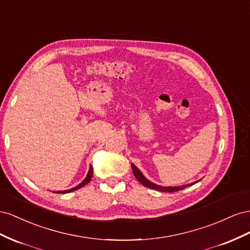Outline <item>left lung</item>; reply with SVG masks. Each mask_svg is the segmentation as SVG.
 Wrapping results in <instances>:
<instances>
[{"instance_id": "left-lung-1", "label": "left lung", "mask_w": 250, "mask_h": 250, "mask_svg": "<svg viewBox=\"0 0 250 250\" xmlns=\"http://www.w3.org/2000/svg\"><path fill=\"white\" fill-rule=\"evenodd\" d=\"M131 166H132V169H133L134 176L136 177V179H137L142 185H145V187L149 188H152V189H156V190H159V191H166V192H173V191L181 190V189H183V188H185L189 187V185L194 184V183H192V184L182 185V187H176V188H169V187L165 188V187H160V185H156V184H154V183H152V182H149L147 179H146L145 176L141 174V172H140V170H139L136 167H135L134 165H131ZM197 182H198V181H197ZM197 182H195V183H197Z\"/></svg>"}]
</instances>
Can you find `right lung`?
Masks as SVG:
<instances>
[{
    "label": "right lung",
    "mask_w": 250,
    "mask_h": 250,
    "mask_svg": "<svg viewBox=\"0 0 250 250\" xmlns=\"http://www.w3.org/2000/svg\"><path fill=\"white\" fill-rule=\"evenodd\" d=\"M92 176H93V167H90V169H89V172H88V175H87V177L84 178V180L81 183V184H78L77 187H75V188H71V189H68V190H63V191H54V192H59V194H66V192H71V191H73V190H76V189H78V188H83V185H85L87 183H89L90 181H91V178H92Z\"/></svg>",
    "instance_id": "right-lung-1"
}]
</instances>
